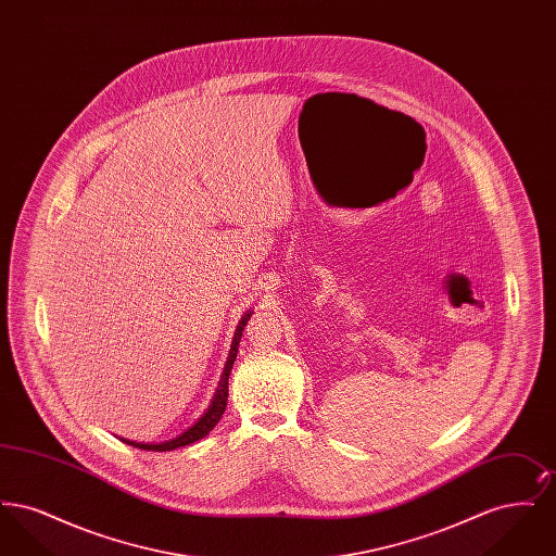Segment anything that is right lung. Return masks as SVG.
<instances>
[{
	"label": "right lung",
	"instance_id": "1",
	"mask_svg": "<svg viewBox=\"0 0 556 556\" xmlns=\"http://www.w3.org/2000/svg\"><path fill=\"white\" fill-rule=\"evenodd\" d=\"M250 315H252V313L243 315V318L239 320L238 331H236V338H233V345H231V352H229V361H227V365H225V372H223L220 386H218V390H216V394H214L211 408L204 413V417H202L198 424L193 425V427H189L186 433L177 435L175 440H168V442H162V444H139V442L123 440L125 444H131V446L139 450L166 452V450L181 448V446H187V444H193V442H198V440H202V438H206V435L211 433L212 427L220 421V417H223V413H225V408H227V396H229V375H231L233 363H236V358H238L241 331H243V327H245V323H248Z\"/></svg>",
	"mask_w": 556,
	"mask_h": 556
}]
</instances>
